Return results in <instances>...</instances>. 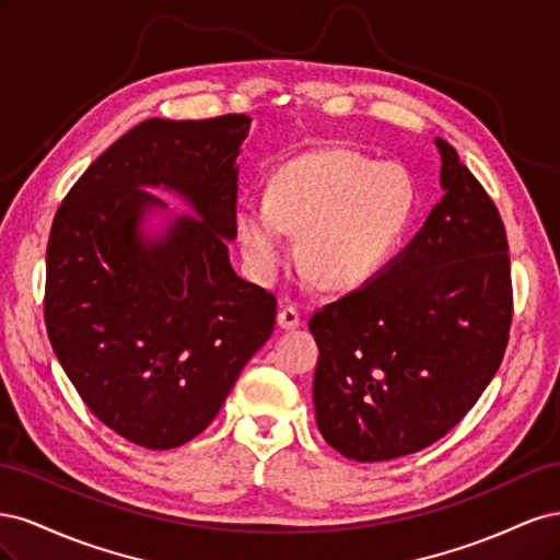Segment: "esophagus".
Returning a JSON list of instances; mask_svg holds the SVG:
<instances>
[{
	"instance_id": "obj_1",
	"label": "esophagus",
	"mask_w": 560,
	"mask_h": 560,
	"mask_svg": "<svg viewBox=\"0 0 560 560\" xmlns=\"http://www.w3.org/2000/svg\"><path fill=\"white\" fill-rule=\"evenodd\" d=\"M280 329H296L301 325V313L296 306H282L278 313Z\"/></svg>"
}]
</instances>
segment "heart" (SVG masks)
I'll use <instances>...</instances> for the list:
<instances>
[{
    "instance_id": "obj_1",
    "label": "heart",
    "mask_w": 560,
    "mask_h": 560,
    "mask_svg": "<svg viewBox=\"0 0 560 560\" xmlns=\"http://www.w3.org/2000/svg\"><path fill=\"white\" fill-rule=\"evenodd\" d=\"M411 175L346 149L287 163L268 200L247 198L235 229L252 273L276 280L292 254L290 233H303L301 266L327 290H352L393 259L416 217Z\"/></svg>"
}]
</instances>
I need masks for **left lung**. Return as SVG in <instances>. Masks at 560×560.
Returning <instances> with one entry per match:
<instances>
[{"label": "left lung", "instance_id": "1", "mask_svg": "<svg viewBox=\"0 0 560 560\" xmlns=\"http://www.w3.org/2000/svg\"><path fill=\"white\" fill-rule=\"evenodd\" d=\"M444 198L381 276L315 308L319 434L358 463L432 446L498 374L514 292L502 217L481 182L436 138Z\"/></svg>", "mask_w": 560, "mask_h": 560}]
</instances>
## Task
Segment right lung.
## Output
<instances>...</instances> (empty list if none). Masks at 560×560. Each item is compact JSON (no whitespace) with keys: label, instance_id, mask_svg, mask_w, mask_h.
<instances>
[{"label":"right lung","instance_id":"add662e5","mask_svg":"<svg viewBox=\"0 0 560 560\" xmlns=\"http://www.w3.org/2000/svg\"><path fill=\"white\" fill-rule=\"evenodd\" d=\"M245 114L147 121L83 173L46 247L44 319L67 378L91 413L128 442L177 448L206 430L243 366L276 329L278 299L233 273ZM192 200L159 244H142L144 185Z\"/></svg>","mask_w":560,"mask_h":560}]
</instances>
